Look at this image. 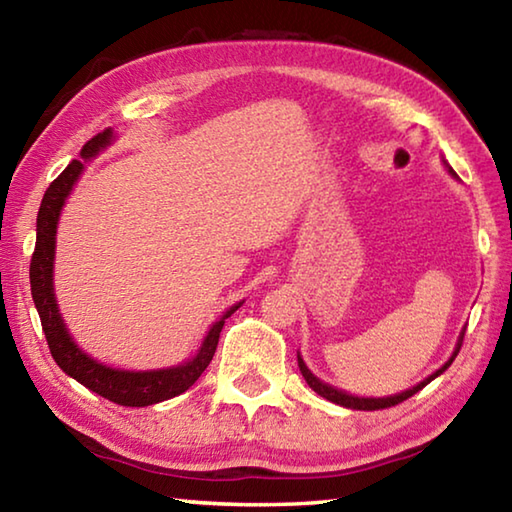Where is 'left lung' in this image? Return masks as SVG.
Wrapping results in <instances>:
<instances>
[{
	"instance_id": "left-lung-1",
	"label": "left lung",
	"mask_w": 512,
	"mask_h": 512,
	"mask_svg": "<svg viewBox=\"0 0 512 512\" xmlns=\"http://www.w3.org/2000/svg\"><path fill=\"white\" fill-rule=\"evenodd\" d=\"M445 167H448V172H450L452 176H457V174H454V170H452V167H450L448 163H445ZM463 336H466V329L461 331L459 342H457V349H454V353L450 356V360L445 362V365H443L441 369H436L432 376H427V378L423 380V383H418L416 387L407 389V392H403V394H396V396H385V398H362V396H351V394H347V392H342V389H336V387H331V385H327V383H322V380H320V378H315V376L311 374V369L304 365V360H302L300 353H297V365H300L302 376H304L306 383H309V387L313 389V392H315V394H320L322 398H327V401L336 403V405H342V407H349V410H365V412H371V410H385V407H394V405H398V403L407 401V398L414 396L416 392H421V389H423L427 383H432V380H434L436 376H441L443 371L452 365V360L457 358V353H459V349H461V345H463Z\"/></svg>"
}]
</instances>
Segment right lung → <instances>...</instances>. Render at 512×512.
Returning <instances> with one entry per match:
<instances>
[{
  "instance_id": "obj_1",
  "label": "right lung",
  "mask_w": 512,
  "mask_h": 512,
  "mask_svg": "<svg viewBox=\"0 0 512 512\" xmlns=\"http://www.w3.org/2000/svg\"><path fill=\"white\" fill-rule=\"evenodd\" d=\"M111 136H114V132L105 129L102 134L91 138V141L82 147L80 161L73 159L64 167V172L58 179L49 185V190L44 192L40 212H37V239L31 257V295L35 309L40 313L42 331L46 336V342H49L51 356L58 362V367L64 374L76 378L80 385H85L91 392L100 394L111 403L125 407H145L179 396L185 389H190L197 383V378L206 371L212 356H215L219 333L224 329L226 318H230V315L239 309L241 302L230 306V309L212 324L208 336L203 338V345L197 351V356L176 367L152 371L111 369L87 356V353L73 342L67 327H64V320L58 311V302H55L53 293L55 232H58V221L64 201H67L73 185L78 181V176L85 170V163L94 159L100 150H105L111 143Z\"/></svg>"
}]
</instances>
